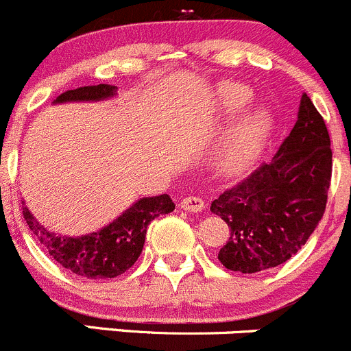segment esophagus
Wrapping results in <instances>:
<instances>
[{
    "mask_svg": "<svg viewBox=\"0 0 351 351\" xmlns=\"http://www.w3.org/2000/svg\"><path fill=\"white\" fill-rule=\"evenodd\" d=\"M179 206L186 210V212H202L205 208V202L198 198V196H186V198L181 199Z\"/></svg>",
    "mask_w": 351,
    "mask_h": 351,
    "instance_id": "esophagus-1",
    "label": "esophagus"
}]
</instances>
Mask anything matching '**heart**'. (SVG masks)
Instances as JSON below:
<instances>
[{"label": "heart", "instance_id": "b5f03b06", "mask_svg": "<svg viewBox=\"0 0 351 351\" xmlns=\"http://www.w3.org/2000/svg\"><path fill=\"white\" fill-rule=\"evenodd\" d=\"M250 101H252L250 89L239 84H229L220 91L219 110L223 115L232 117L241 112ZM270 125H272L270 113L262 106L246 113L220 145L217 153L220 169L226 172L243 169L267 138Z\"/></svg>", "mask_w": 351, "mask_h": 351}]
</instances>
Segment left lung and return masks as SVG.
Masks as SVG:
<instances>
[{"mask_svg":"<svg viewBox=\"0 0 351 351\" xmlns=\"http://www.w3.org/2000/svg\"><path fill=\"white\" fill-rule=\"evenodd\" d=\"M331 172L328 128L303 95L298 120L278 153L212 202L210 210L229 226L220 263L255 274L291 258L322 219Z\"/></svg>","mask_w":351,"mask_h":351,"instance_id":"left-lung-1","label":"left lung"}]
</instances>
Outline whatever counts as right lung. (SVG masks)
Here are the masks:
<instances>
[{
	"label": "right lung",
	"instance_id": "obj_1",
	"mask_svg": "<svg viewBox=\"0 0 351 351\" xmlns=\"http://www.w3.org/2000/svg\"><path fill=\"white\" fill-rule=\"evenodd\" d=\"M117 95V86L98 84L70 89L53 103L103 101ZM169 195L139 198L122 215L96 232L84 236H62L49 232L34 219L23 203V219L32 234L56 263L88 279H112L134 265L145 246L146 228L156 217L173 212Z\"/></svg>",
	"mask_w": 351,
	"mask_h": 351
}]
</instances>
